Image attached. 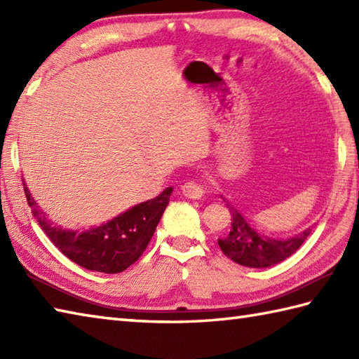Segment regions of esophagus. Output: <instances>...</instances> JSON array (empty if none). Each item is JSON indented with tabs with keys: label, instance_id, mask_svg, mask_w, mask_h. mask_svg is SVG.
Instances as JSON below:
<instances>
[{
	"label": "esophagus",
	"instance_id": "esophagus-1",
	"mask_svg": "<svg viewBox=\"0 0 359 359\" xmlns=\"http://www.w3.org/2000/svg\"><path fill=\"white\" fill-rule=\"evenodd\" d=\"M182 191H184V194L188 197V199H193V201H201L205 196L203 188L194 180L187 182V184L182 187Z\"/></svg>",
	"mask_w": 359,
	"mask_h": 359
}]
</instances>
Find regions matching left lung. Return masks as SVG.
Segmentation results:
<instances>
[{"instance_id": "1", "label": "left lung", "mask_w": 359, "mask_h": 359, "mask_svg": "<svg viewBox=\"0 0 359 359\" xmlns=\"http://www.w3.org/2000/svg\"><path fill=\"white\" fill-rule=\"evenodd\" d=\"M220 197L225 201L231 212V230L225 238L217 239V243L224 255L239 265L250 266V269H266V266L285 261L287 257L296 253V250L302 245L313 230V226H309L307 230L287 239L269 238L251 228L247 219L224 196Z\"/></svg>"}]
</instances>
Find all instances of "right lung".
Returning <instances> with one entry per match:
<instances>
[{
	"instance_id": "1",
	"label": "right lung",
	"mask_w": 359,
	"mask_h": 359,
	"mask_svg": "<svg viewBox=\"0 0 359 359\" xmlns=\"http://www.w3.org/2000/svg\"><path fill=\"white\" fill-rule=\"evenodd\" d=\"M22 187L32 215L53 245L83 269L106 274L126 270L142 256L172 194V188L170 187L163 189V193L156 199L134 205L133 208L106 224L79 231L53 224L30 196L25 180Z\"/></svg>"
}]
</instances>
